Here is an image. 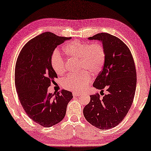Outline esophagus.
Wrapping results in <instances>:
<instances>
[{
	"label": "esophagus",
	"instance_id": "34e87169",
	"mask_svg": "<svg viewBox=\"0 0 151 151\" xmlns=\"http://www.w3.org/2000/svg\"><path fill=\"white\" fill-rule=\"evenodd\" d=\"M81 95V93H77V92H73V96H79V95Z\"/></svg>",
	"mask_w": 151,
	"mask_h": 151
}]
</instances>
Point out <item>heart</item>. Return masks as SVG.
I'll return each instance as SVG.
<instances>
[{"label":"heart","mask_w":151,"mask_h":151,"mask_svg":"<svg viewBox=\"0 0 151 151\" xmlns=\"http://www.w3.org/2000/svg\"><path fill=\"white\" fill-rule=\"evenodd\" d=\"M63 52L68 57L79 60V73L69 75L62 81V86L68 90L76 92L83 91L91 81L90 73L98 75L103 68L106 61V50L99 42L72 41L63 47ZM51 66L58 75H63L66 71L65 58L58 49L51 55Z\"/></svg>","instance_id":"1"}]
</instances>
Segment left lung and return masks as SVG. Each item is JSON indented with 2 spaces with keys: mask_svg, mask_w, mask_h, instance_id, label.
<instances>
[{
  "mask_svg": "<svg viewBox=\"0 0 151 151\" xmlns=\"http://www.w3.org/2000/svg\"><path fill=\"white\" fill-rule=\"evenodd\" d=\"M101 41L106 50L103 69L99 73L93 87L108 93L102 99L96 93L83 109L88 122L101 129L119 125L126 116L133 102L137 86V70L131 51L122 40L102 32L88 38ZM104 95V93H103Z\"/></svg>",
  "mask_w": 151,
  "mask_h": 151,
  "instance_id": "obj_1",
  "label": "left lung"
}]
</instances>
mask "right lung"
<instances>
[{"label":"right lung","instance_id":"obj_1","mask_svg":"<svg viewBox=\"0 0 151 151\" xmlns=\"http://www.w3.org/2000/svg\"><path fill=\"white\" fill-rule=\"evenodd\" d=\"M70 39L43 32L29 40L17 58L14 82L18 99L29 118L43 127L60 122L73 98L72 92L65 90L54 94L47 92L58 78L51 66V55L58 45Z\"/></svg>","mask_w":151,"mask_h":151}]
</instances>
